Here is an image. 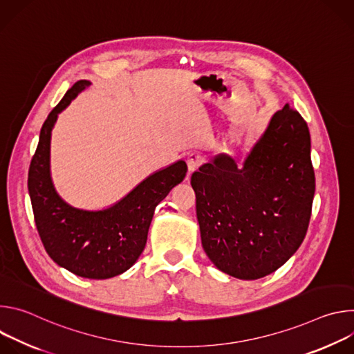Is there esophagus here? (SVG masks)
<instances>
[{
	"label": "esophagus",
	"instance_id": "1",
	"mask_svg": "<svg viewBox=\"0 0 354 354\" xmlns=\"http://www.w3.org/2000/svg\"><path fill=\"white\" fill-rule=\"evenodd\" d=\"M186 162H187L189 171L193 172V171H196L201 164L205 162V157L201 156L200 153H196V151H193V153H189V154H187Z\"/></svg>",
	"mask_w": 354,
	"mask_h": 354
}]
</instances>
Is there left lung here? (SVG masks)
Here are the masks:
<instances>
[{
	"label": "left lung",
	"mask_w": 354,
	"mask_h": 354,
	"mask_svg": "<svg viewBox=\"0 0 354 354\" xmlns=\"http://www.w3.org/2000/svg\"><path fill=\"white\" fill-rule=\"evenodd\" d=\"M190 183L210 261L242 280L273 273L295 254L311 220L315 172L307 122L286 104L242 169L218 156Z\"/></svg>",
	"instance_id": "obj_1"
}]
</instances>
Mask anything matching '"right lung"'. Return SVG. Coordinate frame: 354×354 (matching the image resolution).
Segmentation results:
<instances>
[{
    "mask_svg": "<svg viewBox=\"0 0 354 354\" xmlns=\"http://www.w3.org/2000/svg\"><path fill=\"white\" fill-rule=\"evenodd\" d=\"M86 86L78 81L44 120L30 161L28 189L41 243L57 265L86 279H109L130 269L144 250L156 207L186 175L185 161L142 180L118 205L102 212L68 206L50 179V136L57 115Z\"/></svg>",
    "mask_w": 354,
    "mask_h": 354,
    "instance_id": "1",
    "label": "right lung"
}]
</instances>
